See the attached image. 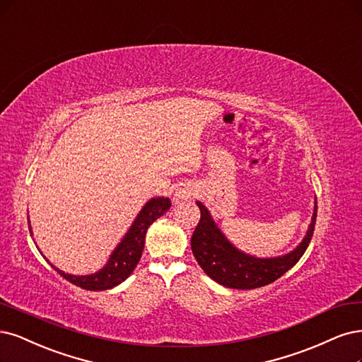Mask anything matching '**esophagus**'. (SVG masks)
<instances>
[{
  "label": "esophagus",
  "instance_id": "obj_1",
  "mask_svg": "<svg viewBox=\"0 0 362 362\" xmlns=\"http://www.w3.org/2000/svg\"><path fill=\"white\" fill-rule=\"evenodd\" d=\"M192 194H193V190L190 187H180V189H177L175 192V199L177 201H182V199L192 197Z\"/></svg>",
  "mask_w": 362,
  "mask_h": 362
}]
</instances>
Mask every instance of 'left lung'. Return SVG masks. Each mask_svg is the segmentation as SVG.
Segmentation results:
<instances>
[{"instance_id":"left-lung-1","label":"left lung","mask_w":362,"mask_h":362,"mask_svg":"<svg viewBox=\"0 0 362 362\" xmlns=\"http://www.w3.org/2000/svg\"><path fill=\"white\" fill-rule=\"evenodd\" d=\"M196 204L201 209V220L192 236V252L197 264L209 279L224 288L243 291L262 288L288 272L305 253L313 236L317 216V202L315 199L313 216L303 241L286 255L257 257L235 247L217 226L209 209L202 202L196 201Z\"/></svg>"}]
</instances>
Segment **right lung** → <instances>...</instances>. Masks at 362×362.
<instances>
[{
    "label": "right lung",
    "mask_w": 362,
    "mask_h": 362,
    "mask_svg": "<svg viewBox=\"0 0 362 362\" xmlns=\"http://www.w3.org/2000/svg\"><path fill=\"white\" fill-rule=\"evenodd\" d=\"M170 205H172L170 199L165 197V196L149 199V201L139 211V214L136 216V218L133 220L132 226L129 228L126 235L122 236V240L114 248V252L109 255V259L105 264V267L93 274H86V276H74V274L61 271L59 268L52 265L51 262H49L43 256V253L40 250L39 252L58 274H61V276L64 277L67 281L79 286V288L86 289V291L112 289L126 280L134 271L136 265H138V262L141 260L142 252H144L145 236H146L148 228L151 226V224L158 217L163 216L170 208ZM28 226H30V233L33 235L30 218H28Z\"/></svg>",
    "instance_id": "right-lung-1"
}]
</instances>
